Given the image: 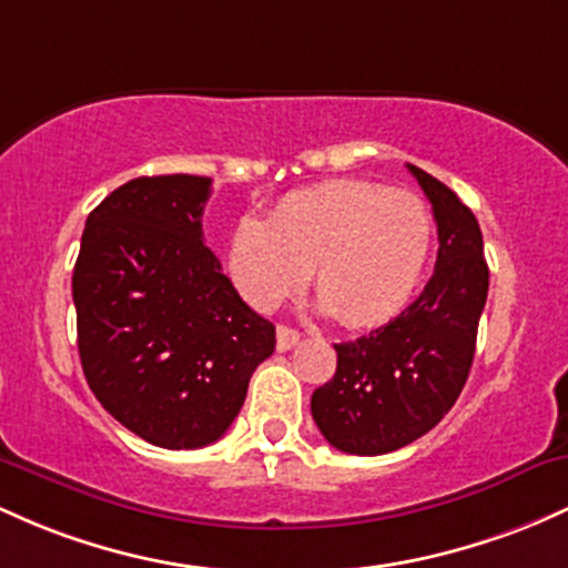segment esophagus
I'll list each match as a JSON object with an SVG mask.
<instances>
[{
	"mask_svg": "<svg viewBox=\"0 0 568 568\" xmlns=\"http://www.w3.org/2000/svg\"><path fill=\"white\" fill-rule=\"evenodd\" d=\"M297 343H301V333L292 327H284V324H278L276 329V348L278 352H290V348H295Z\"/></svg>",
	"mask_w": 568,
	"mask_h": 568,
	"instance_id": "1",
	"label": "esophagus"
}]
</instances>
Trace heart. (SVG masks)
Instances as JSON below:
<instances>
[{"label": "heart", "mask_w": 568, "mask_h": 568, "mask_svg": "<svg viewBox=\"0 0 568 568\" xmlns=\"http://www.w3.org/2000/svg\"><path fill=\"white\" fill-rule=\"evenodd\" d=\"M432 250V216L416 195L335 180L284 195L267 222L241 216L227 244L235 290L278 308L308 282L346 327H378L410 303Z\"/></svg>", "instance_id": "b5f03b06"}]
</instances>
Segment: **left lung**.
<instances>
[{
	"mask_svg": "<svg viewBox=\"0 0 568 568\" xmlns=\"http://www.w3.org/2000/svg\"><path fill=\"white\" fill-rule=\"evenodd\" d=\"M437 222V263L416 303L369 335L335 343L337 367L311 397L324 439L343 454L405 448L445 413L467 384L488 265L475 214L443 182L407 163Z\"/></svg>",
	"mask_w": 568,
	"mask_h": 568,
	"instance_id": "1",
	"label": "left lung"
}]
</instances>
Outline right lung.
<instances>
[{
  "mask_svg": "<svg viewBox=\"0 0 568 568\" xmlns=\"http://www.w3.org/2000/svg\"><path fill=\"white\" fill-rule=\"evenodd\" d=\"M212 180L139 176L88 214L72 276L82 373L104 410L158 448L227 432L276 327L203 244Z\"/></svg>",
  "mask_w": 568,
  "mask_h": 568,
  "instance_id": "1",
  "label": "right lung"
}]
</instances>
